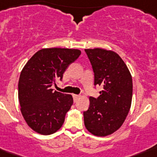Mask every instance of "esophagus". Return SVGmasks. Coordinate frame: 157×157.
<instances>
[{
  "instance_id": "34e87169",
  "label": "esophagus",
  "mask_w": 157,
  "mask_h": 157,
  "mask_svg": "<svg viewBox=\"0 0 157 157\" xmlns=\"http://www.w3.org/2000/svg\"><path fill=\"white\" fill-rule=\"evenodd\" d=\"M81 98V96L80 95H74V98H75V101H77L78 99H79Z\"/></svg>"
}]
</instances>
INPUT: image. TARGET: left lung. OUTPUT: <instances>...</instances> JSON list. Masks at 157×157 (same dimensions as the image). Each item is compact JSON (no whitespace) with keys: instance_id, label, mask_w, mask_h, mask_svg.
I'll list each match as a JSON object with an SVG mask.
<instances>
[{"instance_id":"left-lung-1","label":"left lung","mask_w":157,"mask_h":157,"mask_svg":"<svg viewBox=\"0 0 157 157\" xmlns=\"http://www.w3.org/2000/svg\"><path fill=\"white\" fill-rule=\"evenodd\" d=\"M94 72V85L102 87L98 98H89L83 112L85 127L98 137L112 134L122 126L132 103L133 80L116 52L102 48L85 49Z\"/></svg>"}]
</instances>
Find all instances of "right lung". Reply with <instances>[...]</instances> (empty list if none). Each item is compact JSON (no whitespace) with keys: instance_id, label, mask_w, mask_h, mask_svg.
Returning <instances> with one entry per match:
<instances>
[{"instance_id":"obj_1","label":"right lung","mask_w":157,"mask_h":157,"mask_svg":"<svg viewBox=\"0 0 157 157\" xmlns=\"http://www.w3.org/2000/svg\"><path fill=\"white\" fill-rule=\"evenodd\" d=\"M81 54L78 49L44 48L24 65L19 76L20 111L33 130L42 135L56 133L64 124L73 105V97L54 91L52 86L62 79L68 66Z\"/></svg>"}]
</instances>
